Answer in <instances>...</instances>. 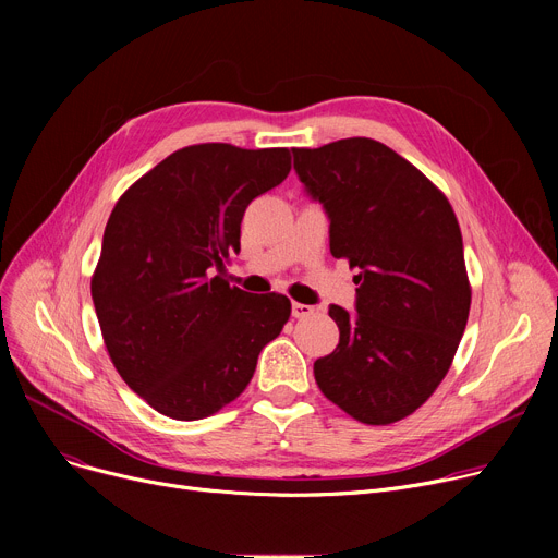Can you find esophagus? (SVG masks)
<instances>
[{
	"label": "esophagus",
	"mask_w": 558,
	"mask_h": 558,
	"mask_svg": "<svg viewBox=\"0 0 558 558\" xmlns=\"http://www.w3.org/2000/svg\"><path fill=\"white\" fill-rule=\"evenodd\" d=\"M291 314H294V318H307L314 314V307L303 303H291Z\"/></svg>",
	"instance_id": "esophagus-1"
}]
</instances>
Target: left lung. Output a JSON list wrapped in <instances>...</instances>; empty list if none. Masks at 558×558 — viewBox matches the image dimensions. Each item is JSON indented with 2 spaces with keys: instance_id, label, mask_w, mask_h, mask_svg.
<instances>
[{
  "instance_id": "left-lung-1",
  "label": "left lung",
  "mask_w": 558,
  "mask_h": 558,
  "mask_svg": "<svg viewBox=\"0 0 558 558\" xmlns=\"http://www.w3.org/2000/svg\"><path fill=\"white\" fill-rule=\"evenodd\" d=\"M291 151L330 219V253L360 269L355 312L330 307L339 345L314 362L316 385L360 423H396L441 385L465 330L459 221L446 194L383 142Z\"/></svg>"
}]
</instances>
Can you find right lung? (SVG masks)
<instances>
[{
	"mask_svg": "<svg viewBox=\"0 0 558 558\" xmlns=\"http://www.w3.org/2000/svg\"><path fill=\"white\" fill-rule=\"evenodd\" d=\"M289 169V149L192 144L112 208L90 291L117 373L156 412L217 414L248 387L259 350L289 320L287 296H253L223 276L248 203Z\"/></svg>",
	"mask_w": 558,
	"mask_h": 558,
	"instance_id": "add662e5",
	"label": "right lung"
}]
</instances>
